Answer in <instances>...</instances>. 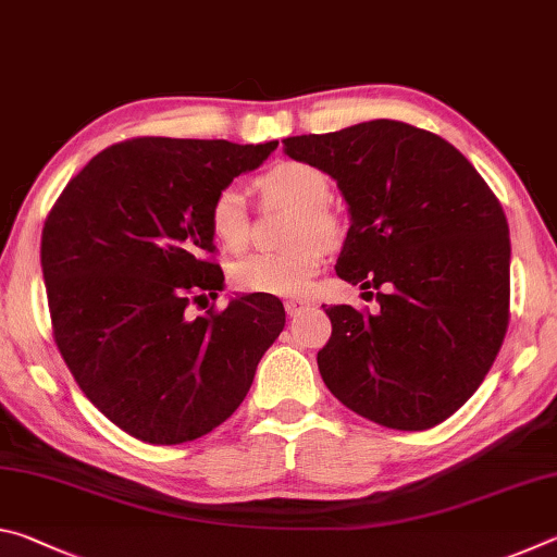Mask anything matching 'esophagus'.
<instances>
[{
  "instance_id": "esophagus-1",
  "label": "esophagus",
  "mask_w": 557,
  "mask_h": 557,
  "mask_svg": "<svg viewBox=\"0 0 557 557\" xmlns=\"http://www.w3.org/2000/svg\"><path fill=\"white\" fill-rule=\"evenodd\" d=\"M307 307H309L307 299H287V301H285V312H287L289 317L299 314L301 309H307Z\"/></svg>"
}]
</instances>
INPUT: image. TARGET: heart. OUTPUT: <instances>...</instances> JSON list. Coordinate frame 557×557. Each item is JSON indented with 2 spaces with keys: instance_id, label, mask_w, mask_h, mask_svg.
I'll use <instances>...</instances> for the list:
<instances>
[{
  "instance_id": "b5f03b06",
  "label": "heart",
  "mask_w": 557,
  "mask_h": 557,
  "mask_svg": "<svg viewBox=\"0 0 557 557\" xmlns=\"http://www.w3.org/2000/svg\"><path fill=\"white\" fill-rule=\"evenodd\" d=\"M262 199L295 211L289 225V250L256 252L235 262L231 282L245 295H305L324 262V245L338 238L336 215L326 209L329 178L312 164L280 162L258 176ZM209 231L228 252H240L250 238L248 209L235 186H223L209 206Z\"/></svg>"
}]
</instances>
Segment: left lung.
I'll use <instances>...</instances> for the list:
<instances>
[{"mask_svg": "<svg viewBox=\"0 0 557 557\" xmlns=\"http://www.w3.org/2000/svg\"><path fill=\"white\" fill-rule=\"evenodd\" d=\"M348 203L336 275L379 289L381 309L326 307L319 373L348 410L393 430L445 422L482 385L508 326L511 240L469 159L428 129L371 120L282 139Z\"/></svg>", "mask_w": 557, "mask_h": 557, "instance_id": "obj_1", "label": "left lung"}]
</instances>
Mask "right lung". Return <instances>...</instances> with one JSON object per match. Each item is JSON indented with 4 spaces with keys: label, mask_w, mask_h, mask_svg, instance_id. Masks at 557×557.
Listing matches in <instances>:
<instances>
[{
    "label": "right lung",
    "mask_w": 557,
    "mask_h": 557,
    "mask_svg": "<svg viewBox=\"0 0 557 557\" xmlns=\"http://www.w3.org/2000/svg\"><path fill=\"white\" fill-rule=\"evenodd\" d=\"M277 143L137 137L73 176L41 233L55 346L86 398L127 435L182 445L219 428L248 395L285 326L272 295L219 297L209 206Z\"/></svg>",
    "instance_id": "add662e5"
}]
</instances>
